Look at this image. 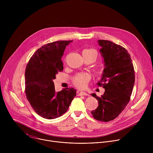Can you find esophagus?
Instances as JSON below:
<instances>
[{
    "label": "esophagus",
    "mask_w": 153,
    "mask_h": 153,
    "mask_svg": "<svg viewBox=\"0 0 153 153\" xmlns=\"http://www.w3.org/2000/svg\"><path fill=\"white\" fill-rule=\"evenodd\" d=\"M77 96H88V94L84 91H81V92L77 91Z\"/></svg>",
    "instance_id": "1"
}]
</instances>
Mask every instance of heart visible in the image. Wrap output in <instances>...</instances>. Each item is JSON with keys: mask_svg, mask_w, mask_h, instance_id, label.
Returning <instances> with one entry per match:
<instances>
[{"mask_svg": "<svg viewBox=\"0 0 153 153\" xmlns=\"http://www.w3.org/2000/svg\"><path fill=\"white\" fill-rule=\"evenodd\" d=\"M82 55L83 56H85V55L93 56L95 58H96L97 53L95 50L90 48V49L84 50L82 52ZM90 79V76L88 74L80 73V74H77L74 77L73 79V82L74 85L76 87H77L79 88L82 89L85 88Z\"/></svg>", "mask_w": 153, "mask_h": 153, "instance_id": "heart-1", "label": "heart"}]
</instances>
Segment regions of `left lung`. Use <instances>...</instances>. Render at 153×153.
Wrapping results in <instances>:
<instances>
[{"label":"left lung","instance_id":"8db88e82","mask_svg":"<svg viewBox=\"0 0 153 153\" xmlns=\"http://www.w3.org/2000/svg\"><path fill=\"white\" fill-rule=\"evenodd\" d=\"M104 69L97 83L105 93L101 97L91 95L99 103L91 112L97 120L109 122L116 118L128 103L135 81L134 67L129 54L120 45L107 40H99Z\"/></svg>","mask_w":153,"mask_h":153}]
</instances>
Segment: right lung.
Here are the masks:
<instances>
[{
	"label": "right lung",
	"instance_id": "1",
	"mask_svg": "<svg viewBox=\"0 0 153 153\" xmlns=\"http://www.w3.org/2000/svg\"><path fill=\"white\" fill-rule=\"evenodd\" d=\"M72 41L49 43L38 49L25 70V94L35 112L43 118L54 119L66 113L76 96L73 88L56 92L53 80L63 70L62 57Z\"/></svg>",
	"mask_w": 153,
	"mask_h": 153
}]
</instances>
